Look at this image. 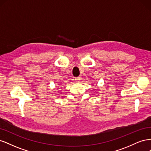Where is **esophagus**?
Returning <instances> with one entry per match:
<instances>
[{
    "instance_id": "esophagus-1",
    "label": "esophagus",
    "mask_w": 151,
    "mask_h": 151,
    "mask_svg": "<svg viewBox=\"0 0 151 151\" xmlns=\"http://www.w3.org/2000/svg\"><path fill=\"white\" fill-rule=\"evenodd\" d=\"M75 80L76 81L77 83H80V81H81V77H76V78L75 79Z\"/></svg>"
}]
</instances>
